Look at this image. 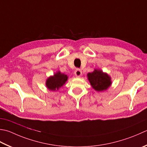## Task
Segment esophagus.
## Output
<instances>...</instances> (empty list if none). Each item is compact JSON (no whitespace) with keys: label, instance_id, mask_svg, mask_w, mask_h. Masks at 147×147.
I'll use <instances>...</instances> for the list:
<instances>
[{"label":"esophagus","instance_id":"34e87169","mask_svg":"<svg viewBox=\"0 0 147 147\" xmlns=\"http://www.w3.org/2000/svg\"><path fill=\"white\" fill-rule=\"evenodd\" d=\"M74 74H75V76L76 77H80V76H82V72L81 70L79 69H77L75 71H74Z\"/></svg>","mask_w":147,"mask_h":147}]
</instances>
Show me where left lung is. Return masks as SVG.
Wrapping results in <instances>:
<instances>
[{"label": "left lung", "instance_id": "left-lung-1", "mask_svg": "<svg viewBox=\"0 0 147 147\" xmlns=\"http://www.w3.org/2000/svg\"><path fill=\"white\" fill-rule=\"evenodd\" d=\"M87 78L92 87L97 92L106 90L112 83L110 76L99 69H95L93 72L88 73Z\"/></svg>", "mask_w": 147, "mask_h": 147}]
</instances>
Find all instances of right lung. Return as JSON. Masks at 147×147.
Listing matches in <instances>:
<instances>
[{"label": "right lung", "mask_w": 147, "mask_h": 147, "mask_svg": "<svg viewBox=\"0 0 147 147\" xmlns=\"http://www.w3.org/2000/svg\"><path fill=\"white\" fill-rule=\"evenodd\" d=\"M69 77L67 74L57 71L53 76L48 77L46 80V87L49 90L57 91L63 87L67 81Z\"/></svg>", "instance_id": "1"}]
</instances>
